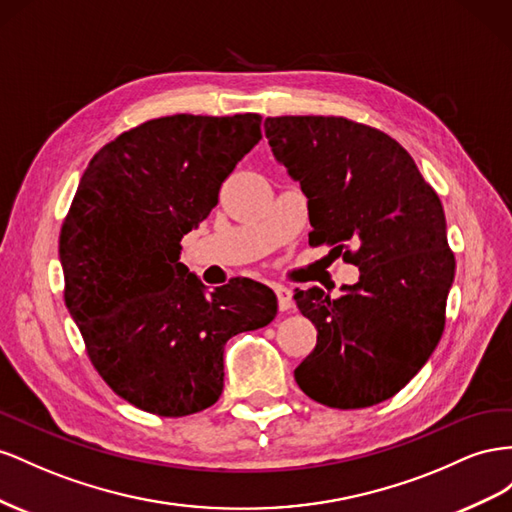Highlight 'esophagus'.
Returning <instances> with one entry per match:
<instances>
[{
    "mask_svg": "<svg viewBox=\"0 0 512 512\" xmlns=\"http://www.w3.org/2000/svg\"><path fill=\"white\" fill-rule=\"evenodd\" d=\"M274 291L276 298H279V309L289 311L291 306H294V294H291V289L285 285H274Z\"/></svg>",
    "mask_w": 512,
    "mask_h": 512,
    "instance_id": "1",
    "label": "esophagus"
}]
</instances>
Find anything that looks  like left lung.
<instances>
[{"label":"left lung","mask_w":512,"mask_h":512,"mask_svg":"<svg viewBox=\"0 0 512 512\" xmlns=\"http://www.w3.org/2000/svg\"><path fill=\"white\" fill-rule=\"evenodd\" d=\"M266 137L309 199V244L358 266L339 298L296 289L317 343L294 371L306 397L358 410L394 397L440 343L455 255L446 216L414 158L382 130L339 115L266 118Z\"/></svg>","instance_id":"1"}]
</instances>
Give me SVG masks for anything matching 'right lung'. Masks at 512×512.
<instances>
[{"instance_id": "1", "label": "right lung", "mask_w": 512, "mask_h": 512, "mask_svg": "<svg viewBox=\"0 0 512 512\" xmlns=\"http://www.w3.org/2000/svg\"><path fill=\"white\" fill-rule=\"evenodd\" d=\"M261 115L178 113L100 148L60 231L64 300L109 388L143 412L180 418L223 392L225 343L268 326L276 296L251 279L206 294L180 240L218 203Z\"/></svg>"}]
</instances>
